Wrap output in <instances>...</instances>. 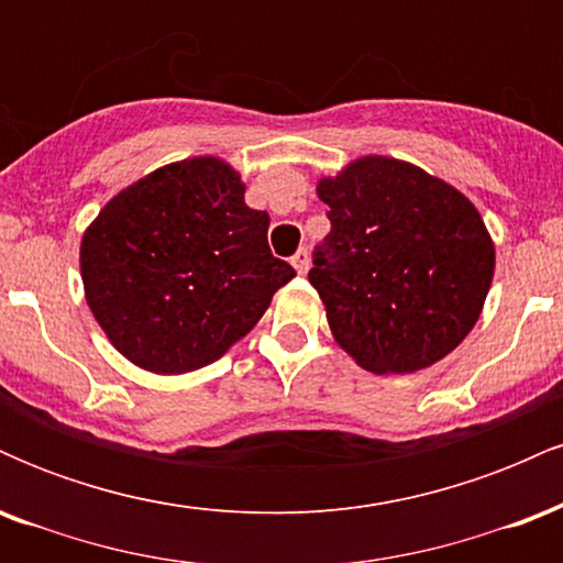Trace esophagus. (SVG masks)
<instances>
[{
    "label": "esophagus",
    "mask_w": 563,
    "mask_h": 563,
    "mask_svg": "<svg viewBox=\"0 0 563 563\" xmlns=\"http://www.w3.org/2000/svg\"><path fill=\"white\" fill-rule=\"evenodd\" d=\"M290 264H294V269L299 275H307V269H309V254H307V249H299L294 254V260H290Z\"/></svg>",
    "instance_id": "esophagus-1"
}]
</instances>
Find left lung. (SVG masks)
<instances>
[{
  "mask_svg": "<svg viewBox=\"0 0 563 563\" xmlns=\"http://www.w3.org/2000/svg\"><path fill=\"white\" fill-rule=\"evenodd\" d=\"M331 232L309 283L331 333L365 371L416 373L439 363L479 320L495 243L476 206L421 166L363 156L322 177Z\"/></svg>",
  "mask_w": 563,
  "mask_h": 563,
  "instance_id": "8db88e82",
  "label": "left lung"
}]
</instances>
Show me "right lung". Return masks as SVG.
Masks as SVG:
<instances>
[{"label": "right lung", "mask_w": 563, "mask_h": 563, "mask_svg": "<svg viewBox=\"0 0 563 563\" xmlns=\"http://www.w3.org/2000/svg\"><path fill=\"white\" fill-rule=\"evenodd\" d=\"M243 192L228 161H174L124 187L84 230V296L129 363L158 376L211 365L296 275L273 256L269 217Z\"/></svg>", "instance_id": "1"}]
</instances>
